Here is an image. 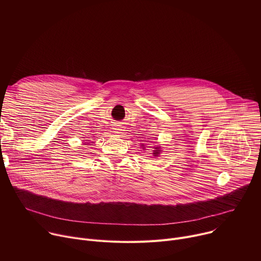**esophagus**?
Wrapping results in <instances>:
<instances>
[{"label":"esophagus","instance_id":"1","mask_svg":"<svg viewBox=\"0 0 261 261\" xmlns=\"http://www.w3.org/2000/svg\"><path fill=\"white\" fill-rule=\"evenodd\" d=\"M115 130H116V133H117V134H121L122 131H123V129H122L121 127H117Z\"/></svg>","mask_w":261,"mask_h":261}]
</instances>
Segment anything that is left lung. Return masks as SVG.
Listing matches in <instances>:
<instances>
[{
  "label": "left lung",
  "instance_id": "1",
  "mask_svg": "<svg viewBox=\"0 0 261 261\" xmlns=\"http://www.w3.org/2000/svg\"><path fill=\"white\" fill-rule=\"evenodd\" d=\"M141 146H142L143 150H145L144 144H141ZM153 148H154V150H153V155H154L155 157H158V155H160V153L162 152V151H161V146H160V145H154Z\"/></svg>",
  "mask_w": 261,
  "mask_h": 261
}]
</instances>
